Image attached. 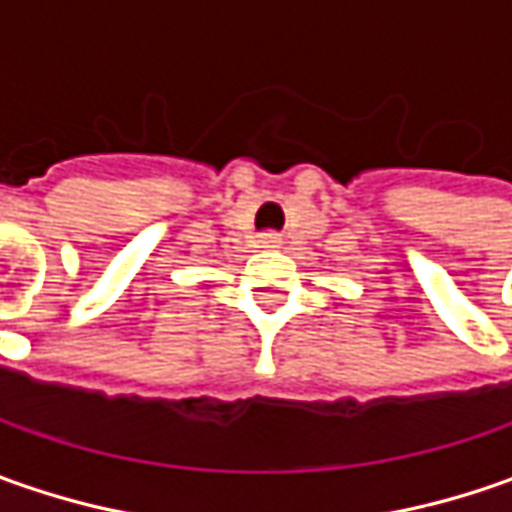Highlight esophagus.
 Here are the masks:
<instances>
[{"label": "esophagus", "mask_w": 512, "mask_h": 512, "mask_svg": "<svg viewBox=\"0 0 512 512\" xmlns=\"http://www.w3.org/2000/svg\"><path fill=\"white\" fill-rule=\"evenodd\" d=\"M259 245H262V247H279V245H282V236H279L276 230H265V233L259 236Z\"/></svg>", "instance_id": "esophagus-1"}]
</instances>
